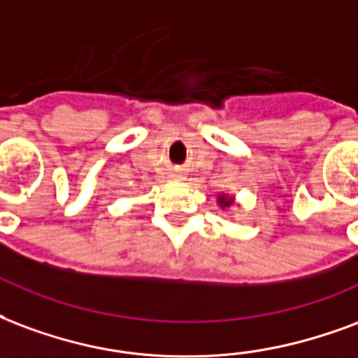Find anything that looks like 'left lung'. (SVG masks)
<instances>
[{"mask_svg":"<svg viewBox=\"0 0 358 358\" xmlns=\"http://www.w3.org/2000/svg\"><path fill=\"white\" fill-rule=\"evenodd\" d=\"M218 203H220V206H229L233 203L231 199H227L226 195H220L218 197Z\"/></svg>","mask_w":358,"mask_h":358,"instance_id":"left-lung-1","label":"left lung"}]
</instances>
